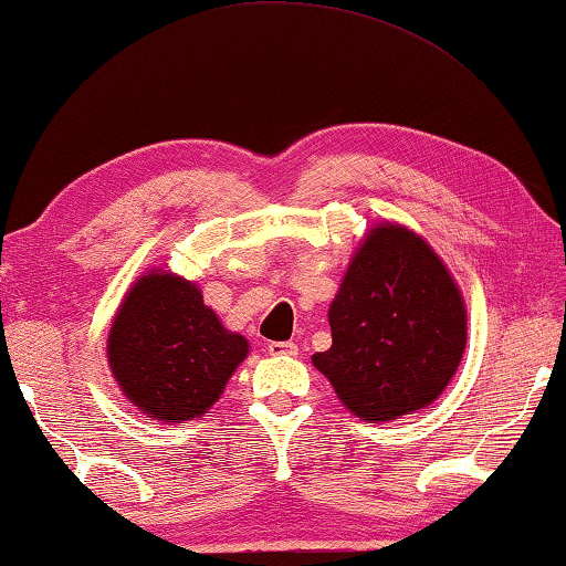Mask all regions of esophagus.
<instances>
[{"mask_svg":"<svg viewBox=\"0 0 566 566\" xmlns=\"http://www.w3.org/2000/svg\"><path fill=\"white\" fill-rule=\"evenodd\" d=\"M266 352L272 354V357H296L300 354V347H296L294 342H272Z\"/></svg>","mask_w":566,"mask_h":566,"instance_id":"1","label":"esophagus"}]
</instances>
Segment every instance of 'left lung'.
<instances>
[{
    "label": "left lung",
    "mask_w": 566,
    "mask_h": 566,
    "mask_svg": "<svg viewBox=\"0 0 566 566\" xmlns=\"http://www.w3.org/2000/svg\"><path fill=\"white\" fill-rule=\"evenodd\" d=\"M332 347L312 357L354 417L391 421L424 409L467 347L464 296L411 229L381 222L352 254L329 306Z\"/></svg>",
    "instance_id": "1"
}]
</instances>
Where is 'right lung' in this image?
<instances>
[{
	"mask_svg": "<svg viewBox=\"0 0 566 566\" xmlns=\"http://www.w3.org/2000/svg\"><path fill=\"white\" fill-rule=\"evenodd\" d=\"M249 354L242 334L229 332L195 282L147 272L114 314L107 361L142 415L159 421L202 417Z\"/></svg>",
	"mask_w": 566,
	"mask_h": 566,
	"instance_id": "add662e5",
	"label": "right lung"
}]
</instances>
